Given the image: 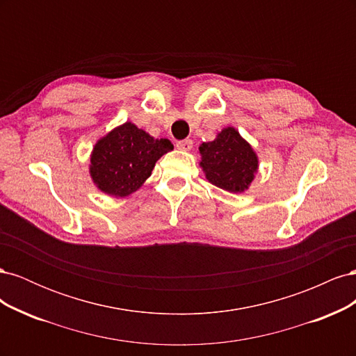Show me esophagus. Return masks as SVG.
<instances>
[{
	"mask_svg": "<svg viewBox=\"0 0 356 356\" xmlns=\"http://www.w3.org/2000/svg\"><path fill=\"white\" fill-rule=\"evenodd\" d=\"M177 148L182 149V152H190L193 148V141L191 139H182V141L177 143Z\"/></svg>",
	"mask_w": 356,
	"mask_h": 356,
	"instance_id": "esophagus-1",
	"label": "esophagus"
}]
</instances>
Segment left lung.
<instances>
[{
  "label": "left lung",
  "instance_id": "8db88e82",
  "mask_svg": "<svg viewBox=\"0 0 356 356\" xmlns=\"http://www.w3.org/2000/svg\"><path fill=\"white\" fill-rule=\"evenodd\" d=\"M207 179L230 193L245 191L254 179L258 159L252 147L233 127L222 129L211 143L199 147Z\"/></svg>",
  "mask_w": 356,
  "mask_h": 356
}]
</instances>
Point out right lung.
Segmentation results:
<instances>
[{
	"label": "right lung",
	"instance_id": "obj_1",
	"mask_svg": "<svg viewBox=\"0 0 356 356\" xmlns=\"http://www.w3.org/2000/svg\"><path fill=\"white\" fill-rule=\"evenodd\" d=\"M174 145L166 138H153L134 123L115 127L96 143L90 157V175L101 191L124 197L152 175L156 161Z\"/></svg>",
	"mask_w": 356,
	"mask_h": 356
}]
</instances>
